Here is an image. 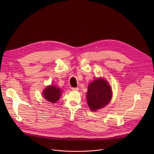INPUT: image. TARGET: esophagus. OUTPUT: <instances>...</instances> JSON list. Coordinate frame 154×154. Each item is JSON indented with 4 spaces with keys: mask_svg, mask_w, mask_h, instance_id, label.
<instances>
[{
    "mask_svg": "<svg viewBox=\"0 0 154 154\" xmlns=\"http://www.w3.org/2000/svg\"><path fill=\"white\" fill-rule=\"evenodd\" d=\"M72 90H73V91H79V88H74V87H72Z\"/></svg>",
    "mask_w": 154,
    "mask_h": 154,
    "instance_id": "esophagus-1",
    "label": "esophagus"
}]
</instances>
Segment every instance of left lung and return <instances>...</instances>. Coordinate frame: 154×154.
<instances>
[{
  "label": "left lung",
  "mask_w": 154,
  "mask_h": 154,
  "mask_svg": "<svg viewBox=\"0 0 154 154\" xmlns=\"http://www.w3.org/2000/svg\"><path fill=\"white\" fill-rule=\"evenodd\" d=\"M112 97L111 87L103 79L94 80L88 88L87 102L92 111H96L106 106L110 102Z\"/></svg>",
  "instance_id": "8db88e82"
}]
</instances>
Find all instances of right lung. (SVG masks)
Here are the masks:
<instances>
[{"instance_id":"add662e5","label":"right lung","mask_w":154,"mask_h":154,"mask_svg":"<svg viewBox=\"0 0 154 154\" xmlns=\"http://www.w3.org/2000/svg\"><path fill=\"white\" fill-rule=\"evenodd\" d=\"M43 94L46 100L52 103H55L60 99L61 91L57 86L51 85L46 88L43 92Z\"/></svg>"}]
</instances>
